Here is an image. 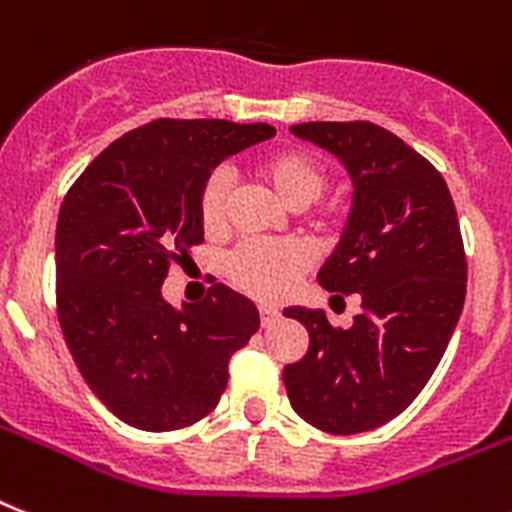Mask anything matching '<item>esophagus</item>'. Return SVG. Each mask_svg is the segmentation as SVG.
<instances>
[{"mask_svg":"<svg viewBox=\"0 0 512 512\" xmlns=\"http://www.w3.org/2000/svg\"><path fill=\"white\" fill-rule=\"evenodd\" d=\"M257 312H260V325H273V322L278 320V317H281V312H278L276 307H268V304H260V307H257Z\"/></svg>","mask_w":512,"mask_h":512,"instance_id":"34e87169","label":"esophagus"}]
</instances>
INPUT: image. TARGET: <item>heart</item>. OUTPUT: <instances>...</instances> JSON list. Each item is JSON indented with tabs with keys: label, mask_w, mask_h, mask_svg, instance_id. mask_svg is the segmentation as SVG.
Listing matches in <instances>:
<instances>
[{
	"label": "heart",
	"mask_w": 512,
	"mask_h": 512,
	"mask_svg": "<svg viewBox=\"0 0 512 512\" xmlns=\"http://www.w3.org/2000/svg\"><path fill=\"white\" fill-rule=\"evenodd\" d=\"M257 174L286 208L312 205L328 187V171L304 150H273L257 161ZM200 221L208 234H221L229 223V176L213 171L200 190ZM309 268V257L296 244H242L226 260V278L260 302H281Z\"/></svg>",
	"instance_id": "obj_1"
}]
</instances>
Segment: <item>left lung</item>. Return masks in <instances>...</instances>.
Instances as JSON below:
<instances>
[{
    "label": "left lung",
    "instance_id": "obj_1",
    "mask_svg": "<svg viewBox=\"0 0 512 512\" xmlns=\"http://www.w3.org/2000/svg\"><path fill=\"white\" fill-rule=\"evenodd\" d=\"M291 132L333 153L354 182L349 221L317 281L336 296L362 294V312L343 330L322 309H283L309 333L307 354L283 367V385L312 427L369 432L422 393L448 349L466 299L461 226L440 171L393 132L372 122Z\"/></svg>",
    "mask_w": 512,
    "mask_h": 512
}]
</instances>
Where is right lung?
Returning <instances> with one entry per match:
<instances>
[{"mask_svg": "<svg viewBox=\"0 0 512 512\" xmlns=\"http://www.w3.org/2000/svg\"><path fill=\"white\" fill-rule=\"evenodd\" d=\"M270 124L156 119L93 158L57 221V312L80 375L130 427L171 432L216 409L229 359L260 328L247 296L216 283L171 307L169 265L203 242L200 190Z\"/></svg>", "mask_w": 512, "mask_h": 512, "instance_id": "obj_1", "label": "right lung"}]
</instances>
